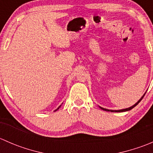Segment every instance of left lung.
<instances>
[{"mask_svg":"<svg viewBox=\"0 0 153 153\" xmlns=\"http://www.w3.org/2000/svg\"><path fill=\"white\" fill-rule=\"evenodd\" d=\"M145 94H146V92H145V93L143 94V96L141 97V98H140V99L138 100V101H137V102L135 103V104H134L133 106H130V107H129V108H126V109H119V110H112V109H105V108H103V107H101V106H99V107L101 108V109H103V110H104V111H107V112H126V111H129V110H130V109H132V108H134V107H135V106H136V105H138V104H139V102H140V101H141V100L143 99V96H144V95H145Z\"/></svg>","mask_w":153,"mask_h":153,"instance_id":"8db88e82","label":"left lung"}]
</instances>
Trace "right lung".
Segmentation results:
<instances>
[{
  "instance_id": "right-lung-1",
  "label": "right lung",
  "mask_w": 153,
  "mask_h": 153,
  "mask_svg": "<svg viewBox=\"0 0 153 153\" xmlns=\"http://www.w3.org/2000/svg\"><path fill=\"white\" fill-rule=\"evenodd\" d=\"M61 106H58V108H57V109H55V111H57V110H58V109H59V108H60V107H61Z\"/></svg>"
}]
</instances>
